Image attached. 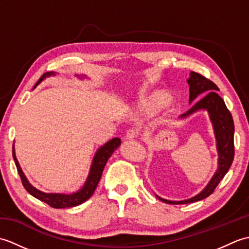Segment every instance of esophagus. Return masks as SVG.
Wrapping results in <instances>:
<instances>
[{"label":"esophagus","instance_id":"obj_1","mask_svg":"<svg viewBox=\"0 0 249 249\" xmlns=\"http://www.w3.org/2000/svg\"><path fill=\"white\" fill-rule=\"evenodd\" d=\"M138 135H139V133H138V130H137L136 128H129L127 130V133H126V138H127L128 140H131V139L137 138V137H138Z\"/></svg>","mask_w":249,"mask_h":249}]
</instances>
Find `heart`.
<instances>
[{"instance_id":"obj_1","label":"heart","mask_w":249,"mask_h":249,"mask_svg":"<svg viewBox=\"0 0 249 249\" xmlns=\"http://www.w3.org/2000/svg\"><path fill=\"white\" fill-rule=\"evenodd\" d=\"M171 99L166 92L156 91L145 95L141 102V111L145 115H154L162 107H169Z\"/></svg>"}]
</instances>
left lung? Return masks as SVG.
I'll return each mask as SVG.
<instances>
[{
	"label": "left lung",
	"mask_w": 249,
	"mask_h": 249,
	"mask_svg": "<svg viewBox=\"0 0 249 249\" xmlns=\"http://www.w3.org/2000/svg\"><path fill=\"white\" fill-rule=\"evenodd\" d=\"M187 82L189 84V103H193L194 100L202 96L204 93L206 95L197 102H195L193 107L186 113L182 114L181 118H185V116L201 109L208 110L211 121L213 123L216 141H217L218 169L208 184V186L199 195L195 196L193 198L183 201H170L157 196L158 199L168 204H186L209 197L210 195L213 194L219 182L224 178L226 173L228 172L234 158L233 119H232V115L228 108H227L224 99L216 93V91H218L217 86L213 81H211L210 79L195 71L190 72V77Z\"/></svg>",
	"instance_id": "left-lung-1"
}]
</instances>
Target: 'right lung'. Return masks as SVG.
<instances>
[{
	"mask_svg": "<svg viewBox=\"0 0 249 249\" xmlns=\"http://www.w3.org/2000/svg\"><path fill=\"white\" fill-rule=\"evenodd\" d=\"M51 75H54V72H45L41 78L39 79V81L36 83V86L44 80L46 77H49ZM35 86V87H36ZM121 144V139L120 138H113L110 141H108L107 143L103 145L100 149L97 151L96 155L94 157V160L91 167V171H89V174L88 177V179L84 186L79 190V192L71 194V195H63V194H46L43 192H39L38 189L34 188L32 185L28 182V179L24 177V174L21 170V168L19 166V162L16 158L15 155V149L13 145V157L16 163V167H17L18 173L21 178V182H22L23 187L26 189V192L31 194L33 197L37 198L43 202L47 203L50 205L51 208L54 209H65V208H72V206H76L83 203L84 201H87L96 189L98 182L100 178H102L103 170L107 163L109 157L112 155V153L118 149Z\"/></svg>",
	"mask_w": 249,
	"mask_h": 249,
	"instance_id": "obj_1",
	"label": "right lung"
}]
</instances>
